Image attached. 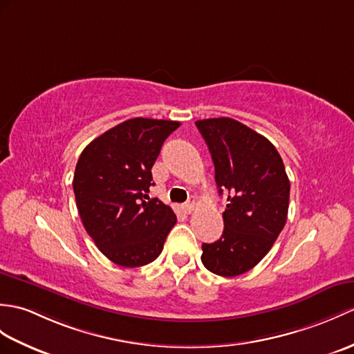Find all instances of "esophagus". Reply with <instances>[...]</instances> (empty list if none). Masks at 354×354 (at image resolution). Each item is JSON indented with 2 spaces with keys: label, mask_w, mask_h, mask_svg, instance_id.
Segmentation results:
<instances>
[{
  "label": "esophagus",
  "mask_w": 354,
  "mask_h": 354,
  "mask_svg": "<svg viewBox=\"0 0 354 354\" xmlns=\"http://www.w3.org/2000/svg\"><path fill=\"white\" fill-rule=\"evenodd\" d=\"M194 208H196V201L194 199H190L184 205V211L187 212V214H192V212L194 211Z\"/></svg>",
  "instance_id": "1"
}]
</instances>
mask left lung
I'll return each mask as SVG.
<instances>
[{
  "instance_id": "1",
  "label": "left lung",
  "mask_w": 354,
  "mask_h": 354,
  "mask_svg": "<svg viewBox=\"0 0 354 354\" xmlns=\"http://www.w3.org/2000/svg\"><path fill=\"white\" fill-rule=\"evenodd\" d=\"M216 170L218 193H227L220 240L202 244L211 273L234 277L266 257L286 223L290 179L273 143L231 118L197 120Z\"/></svg>"
}]
</instances>
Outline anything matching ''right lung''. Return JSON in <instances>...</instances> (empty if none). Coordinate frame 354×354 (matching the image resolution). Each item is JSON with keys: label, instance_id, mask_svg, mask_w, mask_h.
<instances>
[{"label": "right lung", "instance_id": "add662e5", "mask_svg": "<svg viewBox=\"0 0 354 354\" xmlns=\"http://www.w3.org/2000/svg\"><path fill=\"white\" fill-rule=\"evenodd\" d=\"M180 123L134 118L105 131L81 152L73 193L87 234L120 267H142L158 258L176 216L151 199L152 166Z\"/></svg>", "mask_w": 354, "mask_h": 354}]
</instances>
